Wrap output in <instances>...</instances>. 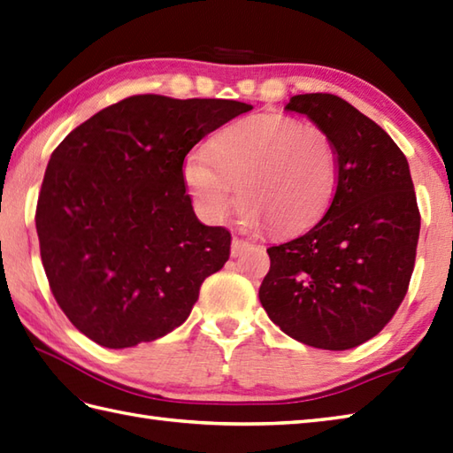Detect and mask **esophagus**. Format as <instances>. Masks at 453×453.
Segmentation results:
<instances>
[{"label": "esophagus", "instance_id": "esophagus-1", "mask_svg": "<svg viewBox=\"0 0 453 453\" xmlns=\"http://www.w3.org/2000/svg\"><path fill=\"white\" fill-rule=\"evenodd\" d=\"M249 249H250V243H249V241H245V239L235 237L234 241H231V257H234V258L245 255Z\"/></svg>", "mask_w": 453, "mask_h": 453}]
</instances>
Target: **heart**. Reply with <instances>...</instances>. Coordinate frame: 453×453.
<instances>
[{
  "label": "heart",
  "instance_id": "b5f03b06",
  "mask_svg": "<svg viewBox=\"0 0 453 453\" xmlns=\"http://www.w3.org/2000/svg\"><path fill=\"white\" fill-rule=\"evenodd\" d=\"M338 179L335 146L317 123L258 113L229 125L210 149L185 156L183 181L210 222H224L241 198L250 229L280 234L312 226L328 210Z\"/></svg>",
  "mask_w": 453,
  "mask_h": 453
}]
</instances>
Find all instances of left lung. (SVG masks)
<instances>
[{
    "label": "left lung",
    "mask_w": 453,
    "mask_h": 453,
    "mask_svg": "<svg viewBox=\"0 0 453 453\" xmlns=\"http://www.w3.org/2000/svg\"><path fill=\"white\" fill-rule=\"evenodd\" d=\"M320 125L338 156L328 212L307 234L270 247L258 299L289 338L343 351L392 320L413 274L420 214L399 146L334 94H297L286 106Z\"/></svg>",
    "instance_id": "left-lung-1"
}]
</instances>
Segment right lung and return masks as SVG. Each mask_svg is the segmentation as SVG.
<instances>
[{"label": "right lung", "instance_id": "obj_1", "mask_svg": "<svg viewBox=\"0 0 453 453\" xmlns=\"http://www.w3.org/2000/svg\"><path fill=\"white\" fill-rule=\"evenodd\" d=\"M252 110L235 100L139 94L92 115L51 154L36 231L50 289L79 332L110 349L181 326L229 258L226 227L185 195L193 146Z\"/></svg>", "mask_w": 453, "mask_h": 453}]
</instances>
